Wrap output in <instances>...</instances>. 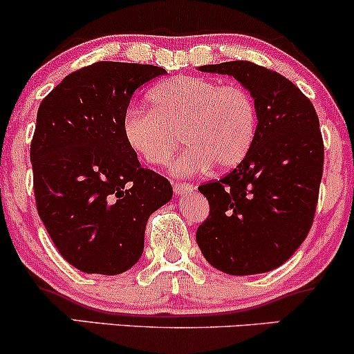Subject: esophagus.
I'll return each instance as SVG.
<instances>
[{
    "mask_svg": "<svg viewBox=\"0 0 354 354\" xmlns=\"http://www.w3.org/2000/svg\"><path fill=\"white\" fill-rule=\"evenodd\" d=\"M173 191L178 194V196H181V194L191 193V191H193V186H191L189 183L176 181V183H173Z\"/></svg>",
    "mask_w": 354,
    "mask_h": 354,
    "instance_id": "1",
    "label": "esophagus"
}]
</instances>
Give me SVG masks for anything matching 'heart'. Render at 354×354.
Instances as JSON below:
<instances>
[{"label":"heart","instance_id":"b5f03b06","mask_svg":"<svg viewBox=\"0 0 354 354\" xmlns=\"http://www.w3.org/2000/svg\"><path fill=\"white\" fill-rule=\"evenodd\" d=\"M148 96L153 109L129 108L123 118L126 143L146 163H168L183 135L189 146L174 161V171L194 174L211 165L226 171L236 168L254 143L258 108L239 84L178 76L154 86Z\"/></svg>","mask_w":354,"mask_h":354}]
</instances>
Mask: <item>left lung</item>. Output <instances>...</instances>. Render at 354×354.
I'll use <instances>...</instances> for the list:
<instances>
[{
    "instance_id": "1",
    "label": "left lung",
    "mask_w": 354,
    "mask_h": 354,
    "mask_svg": "<svg viewBox=\"0 0 354 354\" xmlns=\"http://www.w3.org/2000/svg\"><path fill=\"white\" fill-rule=\"evenodd\" d=\"M198 70L233 76L250 91L258 131L233 171L198 188L209 216L196 243L223 273H266L291 258L313 225L324 160L318 115L296 84L250 61Z\"/></svg>"
}]
</instances>
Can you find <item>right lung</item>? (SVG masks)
Instances as JSON below:
<instances>
[{"mask_svg": "<svg viewBox=\"0 0 354 354\" xmlns=\"http://www.w3.org/2000/svg\"><path fill=\"white\" fill-rule=\"evenodd\" d=\"M166 70L100 61L71 73L41 101L31 141L38 214L70 265L120 274L143 254L149 214L173 198L123 135L129 100Z\"/></svg>", "mask_w": 354, "mask_h": 354, "instance_id": "1", "label": "right lung"}]
</instances>
